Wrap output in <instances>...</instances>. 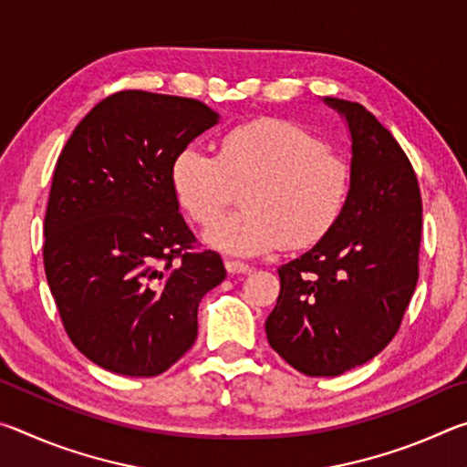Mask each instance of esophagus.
<instances>
[{
    "mask_svg": "<svg viewBox=\"0 0 467 467\" xmlns=\"http://www.w3.org/2000/svg\"><path fill=\"white\" fill-rule=\"evenodd\" d=\"M224 265H226L228 274H247V272H251V267L247 264L236 262V259H226Z\"/></svg>",
    "mask_w": 467,
    "mask_h": 467,
    "instance_id": "1",
    "label": "esophagus"
}]
</instances>
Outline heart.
Segmentation results:
<instances>
[{"mask_svg":"<svg viewBox=\"0 0 467 467\" xmlns=\"http://www.w3.org/2000/svg\"><path fill=\"white\" fill-rule=\"evenodd\" d=\"M244 183V210L212 224L205 241L234 255H257L323 239L346 208L350 167L313 131L275 117L226 130L216 156L187 146L171 167L179 205L202 226L214 223Z\"/></svg>","mask_w":467,"mask_h":467,"instance_id":"1","label":"heart"}]
</instances>
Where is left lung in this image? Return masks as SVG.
I'll return each mask as SVG.
<instances>
[{"instance_id": "8db88e82", "label": "left lung", "mask_w": 467, "mask_h": 467, "mask_svg": "<svg viewBox=\"0 0 467 467\" xmlns=\"http://www.w3.org/2000/svg\"><path fill=\"white\" fill-rule=\"evenodd\" d=\"M352 136L350 195L334 228L284 264L267 342L309 377H336L398 334L418 282L422 197L389 130L358 102L326 97Z\"/></svg>"}]
</instances>
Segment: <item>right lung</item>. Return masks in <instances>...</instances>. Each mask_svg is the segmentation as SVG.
Wrapping results in <instances>:
<instances>
[{"mask_svg": "<svg viewBox=\"0 0 467 467\" xmlns=\"http://www.w3.org/2000/svg\"><path fill=\"white\" fill-rule=\"evenodd\" d=\"M218 123L208 105L121 90L78 123L53 172L43 264L72 344L128 377L171 368L197 337V306L226 278L179 212L171 167Z\"/></svg>", "mask_w": 467, "mask_h": 467, "instance_id": "add662e5", "label": "right lung"}]
</instances>
